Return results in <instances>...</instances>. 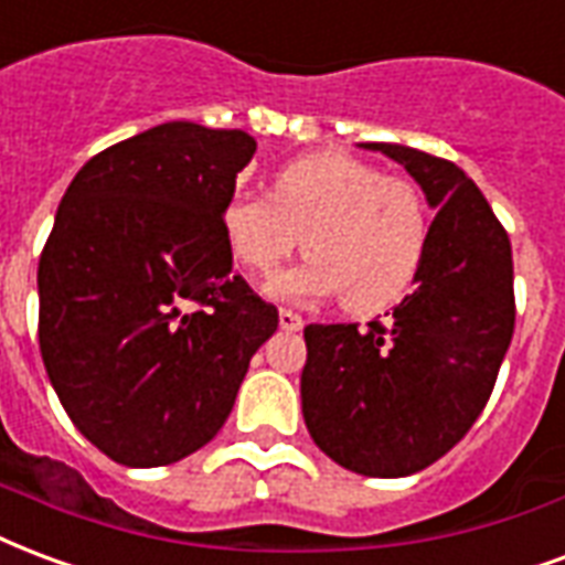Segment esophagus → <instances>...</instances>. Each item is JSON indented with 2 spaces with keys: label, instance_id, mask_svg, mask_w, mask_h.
<instances>
[{
  "label": "esophagus",
  "instance_id": "34e87169",
  "mask_svg": "<svg viewBox=\"0 0 565 565\" xmlns=\"http://www.w3.org/2000/svg\"><path fill=\"white\" fill-rule=\"evenodd\" d=\"M278 323H281L284 332H299V329H302V317L296 315V311H290V308H281V311H278Z\"/></svg>",
  "mask_w": 565,
  "mask_h": 565
}]
</instances>
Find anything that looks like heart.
<instances>
[{
  "label": "heart",
  "mask_w": 565,
  "mask_h": 565,
  "mask_svg": "<svg viewBox=\"0 0 565 565\" xmlns=\"http://www.w3.org/2000/svg\"><path fill=\"white\" fill-rule=\"evenodd\" d=\"M233 257L269 281L296 248L311 250L271 284L287 302L344 294L356 315L398 302L428 250L422 191L404 177L344 152L296 158L278 170L271 194L236 191L221 212Z\"/></svg>",
  "instance_id": "heart-1"
}]
</instances>
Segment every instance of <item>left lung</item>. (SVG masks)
<instances>
[{
    "label": "left lung",
    "instance_id": "8db88e82",
    "mask_svg": "<svg viewBox=\"0 0 565 565\" xmlns=\"http://www.w3.org/2000/svg\"><path fill=\"white\" fill-rule=\"evenodd\" d=\"M362 146L398 161L437 215L388 323L305 326L302 416L335 463L398 479L449 452L491 398L515 332L512 245L461 167L401 143Z\"/></svg>",
    "mask_w": 565,
    "mask_h": 565
}]
</instances>
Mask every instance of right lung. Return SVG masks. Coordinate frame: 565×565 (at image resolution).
I'll return each instance as SVG.
<instances>
[{
	"instance_id": "obj_1",
	"label": "right lung",
	"mask_w": 565,
	"mask_h": 565,
	"mask_svg": "<svg viewBox=\"0 0 565 565\" xmlns=\"http://www.w3.org/2000/svg\"><path fill=\"white\" fill-rule=\"evenodd\" d=\"M254 152L245 131L154 125L89 158L56 209L38 263L41 359L77 431L116 463L206 446L278 329V308L233 275L221 224Z\"/></svg>"
}]
</instances>
